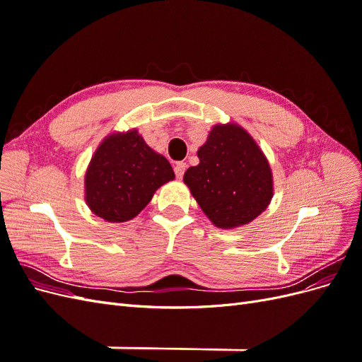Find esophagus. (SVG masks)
<instances>
[{"label":"esophagus","mask_w":362,"mask_h":362,"mask_svg":"<svg viewBox=\"0 0 362 362\" xmlns=\"http://www.w3.org/2000/svg\"><path fill=\"white\" fill-rule=\"evenodd\" d=\"M185 169H187V164L185 163H182V161H180V163H177L175 164V175H177V178H182L184 177V172H185Z\"/></svg>","instance_id":"esophagus-1"}]
</instances>
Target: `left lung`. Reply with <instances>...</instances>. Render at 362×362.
<instances>
[{
  "mask_svg": "<svg viewBox=\"0 0 362 362\" xmlns=\"http://www.w3.org/2000/svg\"><path fill=\"white\" fill-rule=\"evenodd\" d=\"M198 157L199 164L185 170L184 182L214 226H242L266 210L273 196L272 169L245 128L214 125Z\"/></svg>",
  "mask_w": 362,
  "mask_h": 362,
  "instance_id": "8db88e82",
  "label": "left lung"
}]
</instances>
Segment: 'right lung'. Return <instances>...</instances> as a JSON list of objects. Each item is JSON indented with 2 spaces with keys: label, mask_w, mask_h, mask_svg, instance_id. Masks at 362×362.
Returning a JSON list of instances; mask_svg holds the SVG:
<instances>
[{
  "label": "right lung",
  "mask_w": 362,
  "mask_h": 362,
  "mask_svg": "<svg viewBox=\"0 0 362 362\" xmlns=\"http://www.w3.org/2000/svg\"><path fill=\"white\" fill-rule=\"evenodd\" d=\"M175 178L170 163L151 149L137 129L107 136L86 172V202L107 222H127Z\"/></svg>",
  "instance_id": "1"
}]
</instances>
